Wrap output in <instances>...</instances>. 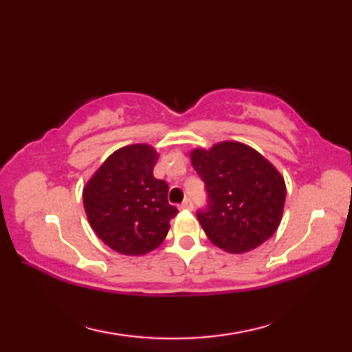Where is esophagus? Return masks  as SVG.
Here are the masks:
<instances>
[{"label":"esophagus","mask_w":352,"mask_h":352,"mask_svg":"<svg viewBox=\"0 0 352 352\" xmlns=\"http://www.w3.org/2000/svg\"><path fill=\"white\" fill-rule=\"evenodd\" d=\"M192 207H193V204H192V199H189V198H186L183 203L180 204V208L182 210H192Z\"/></svg>","instance_id":"1"}]
</instances>
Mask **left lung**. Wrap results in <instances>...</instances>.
<instances>
[{"instance_id":"obj_1","label":"left lung","mask_w":352,"mask_h":352,"mask_svg":"<svg viewBox=\"0 0 352 352\" xmlns=\"http://www.w3.org/2000/svg\"><path fill=\"white\" fill-rule=\"evenodd\" d=\"M190 159L207 193L197 218L212 243L241 254L275 233L286 184L263 155L239 142H222L208 151L193 149Z\"/></svg>"}]
</instances>
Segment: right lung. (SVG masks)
Here are the masks:
<instances>
[{"label": "right lung", "instance_id": "obj_1", "mask_svg": "<svg viewBox=\"0 0 352 352\" xmlns=\"http://www.w3.org/2000/svg\"><path fill=\"white\" fill-rule=\"evenodd\" d=\"M155 149L136 144L111 154L83 190L91 227L111 250L142 256L155 250L178 213L168 203L169 186L153 175Z\"/></svg>", "mask_w": 352, "mask_h": 352}]
</instances>
